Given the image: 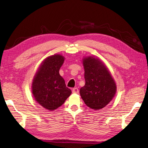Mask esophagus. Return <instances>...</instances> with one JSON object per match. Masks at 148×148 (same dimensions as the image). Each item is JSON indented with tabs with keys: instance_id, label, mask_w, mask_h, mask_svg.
<instances>
[{
	"instance_id": "1",
	"label": "esophagus",
	"mask_w": 148,
	"mask_h": 148,
	"mask_svg": "<svg viewBox=\"0 0 148 148\" xmlns=\"http://www.w3.org/2000/svg\"><path fill=\"white\" fill-rule=\"evenodd\" d=\"M72 92H73V93H77H77H79V89L77 87L74 88L72 90Z\"/></svg>"
}]
</instances>
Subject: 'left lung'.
Masks as SVG:
<instances>
[{"label":"left lung","mask_w":148,"mask_h":148,"mask_svg":"<svg viewBox=\"0 0 148 148\" xmlns=\"http://www.w3.org/2000/svg\"><path fill=\"white\" fill-rule=\"evenodd\" d=\"M85 84L80 89V95L90 108L99 110L107 106L115 96L117 86L106 65L94 56L84 57Z\"/></svg>","instance_id":"obj_1"}]
</instances>
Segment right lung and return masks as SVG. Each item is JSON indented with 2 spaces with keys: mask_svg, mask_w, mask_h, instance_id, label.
<instances>
[{
  "mask_svg": "<svg viewBox=\"0 0 148 148\" xmlns=\"http://www.w3.org/2000/svg\"><path fill=\"white\" fill-rule=\"evenodd\" d=\"M64 61L60 54L49 56L42 61L32 82V93L38 104L52 111L60 107L72 93L59 71Z\"/></svg>",
  "mask_w": 148,
  "mask_h": 148,
  "instance_id": "obj_1",
  "label": "right lung"
}]
</instances>
